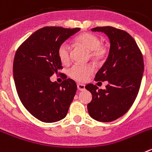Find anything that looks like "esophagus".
Here are the masks:
<instances>
[{"label":"esophagus","mask_w":152,"mask_h":152,"mask_svg":"<svg viewBox=\"0 0 152 152\" xmlns=\"http://www.w3.org/2000/svg\"><path fill=\"white\" fill-rule=\"evenodd\" d=\"M77 89H78L79 91H84V90H85V85H84V84H77Z\"/></svg>","instance_id":"obj_1"}]
</instances>
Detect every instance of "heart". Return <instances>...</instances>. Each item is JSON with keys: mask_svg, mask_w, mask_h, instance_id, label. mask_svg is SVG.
Returning <instances> with one entry per match:
<instances>
[{"mask_svg": "<svg viewBox=\"0 0 152 152\" xmlns=\"http://www.w3.org/2000/svg\"><path fill=\"white\" fill-rule=\"evenodd\" d=\"M75 41L91 52V57L96 61H101L106 58L108 54V49L101 44L100 39L96 35L84 33L76 37ZM58 56L64 64H68L71 60V48L67 42H62L58 49ZM94 68L92 64H75L68 70V75L74 80L79 82H84L94 72Z\"/></svg>", "mask_w": 152, "mask_h": 152, "instance_id": "1", "label": "heart"}]
</instances>
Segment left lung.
I'll list each match as a JSON object with an SVG mask.
<instances>
[{"label": "left lung", "mask_w": 152, "mask_h": 152, "mask_svg": "<svg viewBox=\"0 0 152 152\" xmlns=\"http://www.w3.org/2000/svg\"><path fill=\"white\" fill-rule=\"evenodd\" d=\"M91 30L105 33L110 49L94 79L107 80L106 89H98L93 84L85 86L92 94L88 110L95 120L108 123L123 116L133 104L144 72L143 56L134 39L126 31L112 26H99Z\"/></svg>", "instance_id": "1"}]
</instances>
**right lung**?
<instances>
[{"label": "right lung", "mask_w": 152, "mask_h": 152, "mask_svg": "<svg viewBox=\"0 0 152 152\" xmlns=\"http://www.w3.org/2000/svg\"><path fill=\"white\" fill-rule=\"evenodd\" d=\"M80 28L45 26L36 31L20 45L13 60L17 94L24 107L43 123L64 119L74 99L77 84L71 78L61 84L50 77L62 69L58 46Z\"/></svg>", "instance_id": "obj_1"}]
</instances>
